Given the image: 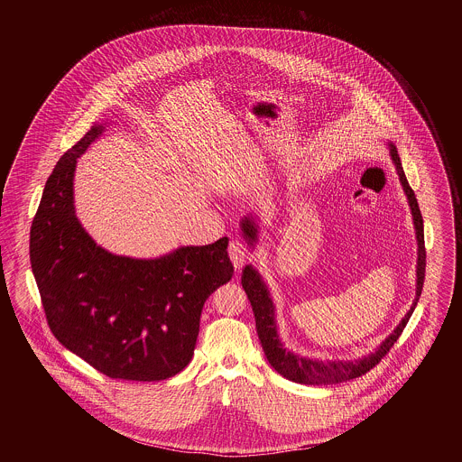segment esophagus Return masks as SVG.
Instances as JSON below:
<instances>
[{
    "mask_svg": "<svg viewBox=\"0 0 462 462\" xmlns=\"http://www.w3.org/2000/svg\"><path fill=\"white\" fill-rule=\"evenodd\" d=\"M228 255H230V261L236 269H242V266L249 261V251H247V245L242 244L240 240H232L230 245H228Z\"/></svg>",
    "mask_w": 462,
    "mask_h": 462,
    "instance_id": "1",
    "label": "esophagus"
}]
</instances>
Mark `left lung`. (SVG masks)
Listing matches in <instances>:
<instances>
[{"mask_svg":"<svg viewBox=\"0 0 462 462\" xmlns=\"http://www.w3.org/2000/svg\"><path fill=\"white\" fill-rule=\"evenodd\" d=\"M390 147V155H392L393 164L396 168V172L400 176V182L403 186L411 217H413V225H415V236H417V244H419V252H417V293L415 300L411 303V308L406 311L405 317L398 327L393 330L390 336L386 337L378 349L367 356H364L357 361H319V359H310V357H301L294 354L291 350L284 349L281 342L280 334H278V322H276V308L273 303L271 293L267 290L266 282L263 276L259 274L257 269L249 264L244 267L242 271V288L245 290L247 298L251 301L252 311L255 317V328L257 336L263 344V349L266 354L269 364L280 373L282 378L290 379L300 384H336V383H344L349 379L359 378L371 371L376 364L390 352L398 337L402 336L406 323L410 320L413 310L419 303L421 288H423V280H425V240H423V218L420 213L419 203L413 189L406 181L405 172L402 168V161L396 147L392 142H388ZM240 230L242 236L247 240V244L254 247L257 244V236H259V225L255 222L254 217H244L240 222Z\"/></svg>","mask_w":462,"mask_h":462,"instance_id":"left-lung-1","label":"left lung"}]
</instances>
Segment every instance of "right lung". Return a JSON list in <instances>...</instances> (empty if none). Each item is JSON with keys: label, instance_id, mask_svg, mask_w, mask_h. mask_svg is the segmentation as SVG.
Masks as SVG:
<instances>
[{"label": "right lung", "instance_id": "add662e5", "mask_svg": "<svg viewBox=\"0 0 462 462\" xmlns=\"http://www.w3.org/2000/svg\"><path fill=\"white\" fill-rule=\"evenodd\" d=\"M97 124L57 162L30 228V263L57 340L99 373L162 381L193 357L201 310L232 280L228 238L155 259L103 249L74 208V171L105 132Z\"/></svg>", "mask_w": 462, "mask_h": 462}]
</instances>
